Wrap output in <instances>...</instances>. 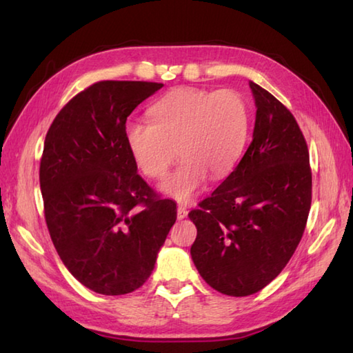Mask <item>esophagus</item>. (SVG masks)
Masks as SVG:
<instances>
[{"mask_svg":"<svg viewBox=\"0 0 353 353\" xmlns=\"http://www.w3.org/2000/svg\"><path fill=\"white\" fill-rule=\"evenodd\" d=\"M186 215H188V209H186V208L182 206V205H179V206H177V220L186 219Z\"/></svg>","mask_w":353,"mask_h":353,"instance_id":"1","label":"esophagus"}]
</instances>
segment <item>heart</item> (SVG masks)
<instances>
[{
	"instance_id": "obj_1",
	"label": "heart",
	"mask_w": 353,
	"mask_h": 353,
	"mask_svg": "<svg viewBox=\"0 0 353 353\" xmlns=\"http://www.w3.org/2000/svg\"><path fill=\"white\" fill-rule=\"evenodd\" d=\"M148 118L150 124H125V145L139 171L153 181L167 174L176 150L182 161L161 190L183 203L206 176L215 181L234 168L249 130L247 103L234 89H174L148 109Z\"/></svg>"
}]
</instances>
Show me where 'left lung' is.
<instances>
[{
  "label": "left lung",
  "mask_w": 353,
  "mask_h": 353,
  "mask_svg": "<svg viewBox=\"0 0 353 353\" xmlns=\"http://www.w3.org/2000/svg\"><path fill=\"white\" fill-rule=\"evenodd\" d=\"M249 85L256 104L250 145L188 214L197 228L194 265L208 285L234 297L258 292L288 264L312 199L310 152L296 118L264 88Z\"/></svg>",
  "instance_id": "8db88e82"
}]
</instances>
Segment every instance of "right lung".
Returning a JSON list of instances; mask_svg holds the SVG:
<instances>
[{"mask_svg": "<svg viewBox=\"0 0 353 353\" xmlns=\"http://www.w3.org/2000/svg\"><path fill=\"white\" fill-rule=\"evenodd\" d=\"M154 81L103 80L65 104L43 142L39 182L51 241L86 288L119 296L138 290L177 219L138 174L124 127Z\"/></svg>", "mask_w": 353, "mask_h": 353, "instance_id": "add662e5", "label": "right lung"}]
</instances>
